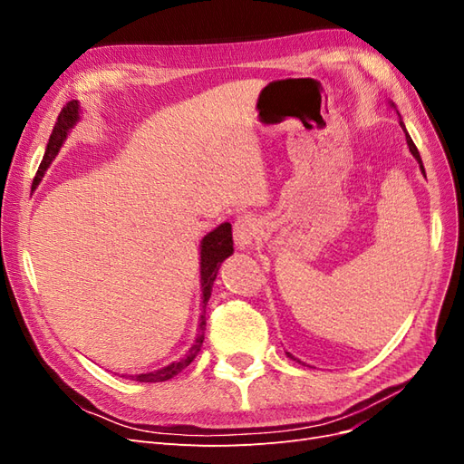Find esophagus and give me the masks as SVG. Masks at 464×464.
Segmentation results:
<instances>
[{"label":"esophagus","instance_id":"34e87169","mask_svg":"<svg viewBox=\"0 0 464 464\" xmlns=\"http://www.w3.org/2000/svg\"><path fill=\"white\" fill-rule=\"evenodd\" d=\"M259 234V220L254 215H244L237 217L234 222V240L236 246L240 249L249 247L257 240Z\"/></svg>","mask_w":464,"mask_h":464}]
</instances>
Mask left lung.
<instances>
[{
	"label": "left lung",
	"instance_id": "obj_1",
	"mask_svg": "<svg viewBox=\"0 0 464 464\" xmlns=\"http://www.w3.org/2000/svg\"><path fill=\"white\" fill-rule=\"evenodd\" d=\"M392 106H395V104H392ZM401 128L404 130V123L401 121ZM404 133H406V143H409V149H411V152H412V157L418 160V164H420V170H422V174L426 176V170H424V164H422V159H420V152H418V149H416V145H414V141H412V139H411V135H409V131H406L404 130ZM288 354V353H286ZM290 358H294L292 354H288Z\"/></svg>",
	"mask_w": 464,
	"mask_h": 464
}]
</instances>
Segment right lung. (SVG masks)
Masks as SVG:
<instances>
[{"instance_id":"add662e5","label":"right lung","mask_w":464,"mask_h":464,"mask_svg":"<svg viewBox=\"0 0 464 464\" xmlns=\"http://www.w3.org/2000/svg\"><path fill=\"white\" fill-rule=\"evenodd\" d=\"M79 102L77 101H72L67 102L60 116H58V121H55L53 130H52V135H50V141H48V147H46V152H44V159H42L40 166H38V172L33 179V189L40 184L42 178H44L46 170L50 168L52 160L55 159V154L60 152L65 137L69 133V130L73 128V125L79 121ZM234 251V242H232V227L230 222H224L220 224L218 228H215L213 232H208L203 240H201V290H203V312L207 307V302L210 298V292H213V283L217 278V273H218V266L220 263L230 257ZM205 315H201V323H199V334L198 339H195L193 346L189 348V353L178 360V362H172L170 366L166 368H160L157 372H149V373H139V375H130L131 382H139V383H160V382H168V379H172L174 375H178L181 370H186L189 363L193 362V358L199 354L201 350V344H203V339H205Z\"/></svg>"}]
</instances>
